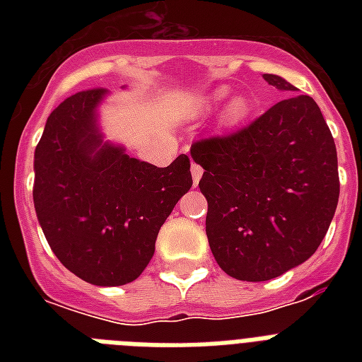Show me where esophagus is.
<instances>
[{"mask_svg": "<svg viewBox=\"0 0 362 362\" xmlns=\"http://www.w3.org/2000/svg\"><path fill=\"white\" fill-rule=\"evenodd\" d=\"M192 176H193V182H195V184H199L201 176H203V167L197 163H192Z\"/></svg>", "mask_w": 362, "mask_h": 362, "instance_id": "obj_1", "label": "esophagus"}]
</instances>
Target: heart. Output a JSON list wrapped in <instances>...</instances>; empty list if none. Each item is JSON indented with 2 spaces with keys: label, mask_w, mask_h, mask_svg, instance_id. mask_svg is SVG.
I'll return each instance as SVG.
<instances>
[{
  "label": "heart",
  "mask_w": 362,
  "mask_h": 362,
  "mask_svg": "<svg viewBox=\"0 0 362 362\" xmlns=\"http://www.w3.org/2000/svg\"><path fill=\"white\" fill-rule=\"evenodd\" d=\"M227 95H229V88L227 86L216 88L214 92L210 93V95H206V98L201 99V107H203V109H210L212 105L223 101ZM247 110H250V105H247L246 99L233 98L231 101L226 105V109L221 110L220 118L226 125H237V124H240L244 118H246Z\"/></svg>",
  "instance_id": "obj_1"
}]
</instances>
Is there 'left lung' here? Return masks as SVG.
<instances>
[{
  "mask_svg": "<svg viewBox=\"0 0 362 362\" xmlns=\"http://www.w3.org/2000/svg\"><path fill=\"white\" fill-rule=\"evenodd\" d=\"M270 86L295 92L281 76ZM204 169L206 237L220 269L264 281L312 257L340 195L334 139L310 95H293L237 133L192 144Z\"/></svg>",
  "mask_w": 362,
  "mask_h": 362,
  "instance_id": "obj_1",
  "label": "left lung"
}]
</instances>
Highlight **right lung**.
<instances>
[{
    "mask_svg": "<svg viewBox=\"0 0 362 362\" xmlns=\"http://www.w3.org/2000/svg\"><path fill=\"white\" fill-rule=\"evenodd\" d=\"M105 95L103 88L78 92L48 116L35 148L33 203L65 269L110 287L142 274L159 229L193 180L186 153L156 167L103 142L98 105Z\"/></svg>",
    "mask_w": 362,
    "mask_h": 362,
    "instance_id": "add662e5",
    "label": "right lung"
}]
</instances>
